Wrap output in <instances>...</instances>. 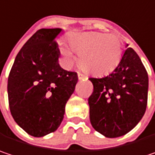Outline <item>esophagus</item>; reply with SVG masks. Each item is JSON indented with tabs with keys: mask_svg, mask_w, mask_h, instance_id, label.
<instances>
[{
	"mask_svg": "<svg viewBox=\"0 0 155 155\" xmlns=\"http://www.w3.org/2000/svg\"><path fill=\"white\" fill-rule=\"evenodd\" d=\"M78 79L79 80H81V79H84V78H85L86 77L84 75V74H82V73H80V72H78Z\"/></svg>",
	"mask_w": 155,
	"mask_h": 155,
	"instance_id": "obj_1",
	"label": "esophagus"
}]
</instances>
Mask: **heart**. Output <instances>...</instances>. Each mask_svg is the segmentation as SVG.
Returning <instances> with one entry per match:
<instances>
[{"label":"heart","instance_id":"heart-1","mask_svg":"<svg viewBox=\"0 0 155 155\" xmlns=\"http://www.w3.org/2000/svg\"><path fill=\"white\" fill-rule=\"evenodd\" d=\"M69 44L79 54V65L94 75L112 72L120 63L123 42L118 37L102 32H82L69 37ZM71 48L61 46V54L67 64H71L74 54Z\"/></svg>","mask_w":155,"mask_h":155}]
</instances>
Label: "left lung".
I'll return each instance as SVG.
<instances>
[{
	"instance_id": "left-lung-1",
	"label": "left lung",
	"mask_w": 155,
	"mask_h": 155,
	"mask_svg": "<svg viewBox=\"0 0 155 155\" xmlns=\"http://www.w3.org/2000/svg\"><path fill=\"white\" fill-rule=\"evenodd\" d=\"M89 79L94 84L88 103L94 130L107 138L130 131L143 117L147 105L148 75L137 53L128 48L112 73Z\"/></svg>"
}]
</instances>
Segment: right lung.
I'll return each instance as SVG.
<instances>
[{"mask_svg":"<svg viewBox=\"0 0 155 155\" xmlns=\"http://www.w3.org/2000/svg\"><path fill=\"white\" fill-rule=\"evenodd\" d=\"M60 28L38 30L17 54L8 78V97L15 122L28 134L43 137L60 126L78 74L58 63L55 41Z\"/></svg>","mask_w":155,"mask_h":155,"instance_id":"right-lung-1","label":"right lung"}]
</instances>
